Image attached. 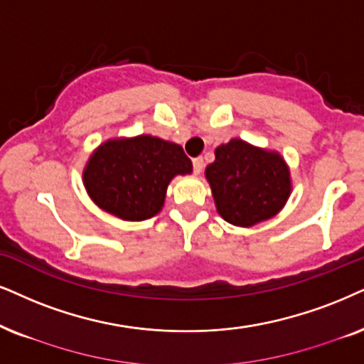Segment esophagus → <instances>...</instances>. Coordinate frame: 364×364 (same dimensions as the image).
Masks as SVG:
<instances>
[{
  "label": "esophagus",
  "mask_w": 364,
  "mask_h": 364,
  "mask_svg": "<svg viewBox=\"0 0 364 364\" xmlns=\"http://www.w3.org/2000/svg\"><path fill=\"white\" fill-rule=\"evenodd\" d=\"M203 166H205L203 158H195V159H193V171H195L196 174H200L201 171H203Z\"/></svg>",
  "instance_id": "obj_1"
}]
</instances>
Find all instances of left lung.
<instances>
[{"mask_svg": "<svg viewBox=\"0 0 364 364\" xmlns=\"http://www.w3.org/2000/svg\"><path fill=\"white\" fill-rule=\"evenodd\" d=\"M216 211L237 227L272 218L284 208L292 185L282 156L232 139L215 149V161L205 169Z\"/></svg>", "mask_w": 364, "mask_h": 364, "instance_id": "left-lung-1", "label": "left lung"}]
</instances>
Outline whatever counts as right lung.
<instances>
[{
    "mask_svg": "<svg viewBox=\"0 0 364 364\" xmlns=\"http://www.w3.org/2000/svg\"><path fill=\"white\" fill-rule=\"evenodd\" d=\"M191 171L181 146L142 134L102 142L87 161L84 186L99 208L141 222L163 208L169 181Z\"/></svg>",
    "mask_w": 364,
    "mask_h": 364,
    "instance_id": "add662e5",
    "label": "right lung"
}]
</instances>
